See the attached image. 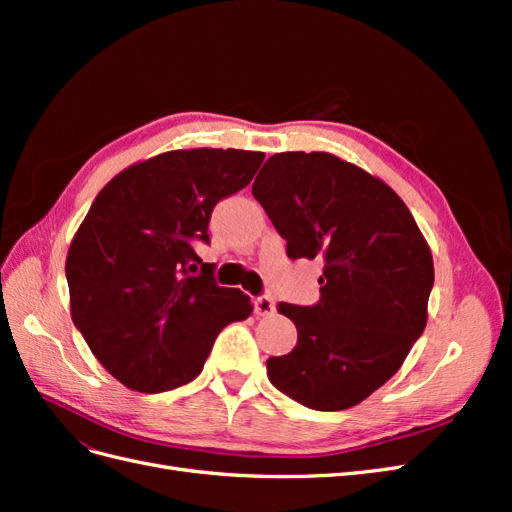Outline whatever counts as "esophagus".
Segmentation results:
<instances>
[{
  "label": "esophagus",
  "instance_id": "esophagus-1",
  "mask_svg": "<svg viewBox=\"0 0 512 512\" xmlns=\"http://www.w3.org/2000/svg\"><path fill=\"white\" fill-rule=\"evenodd\" d=\"M256 316H271L275 312V303L271 297H256L254 299Z\"/></svg>",
  "mask_w": 512,
  "mask_h": 512
}]
</instances>
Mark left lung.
I'll return each mask as SVG.
<instances>
[{"mask_svg":"<svg viewBox=\"0 0 512 512\" xmlns=\"http://www.w3.org/2000/svg\"><path fill=\"white\" fill-rule=\"evenodd\" d=\"M252 194L288 258L324 260L316 305H277L299 337L267 361L271 384L312 410L361 404L425 331L433 288L425 237L389 185L331 153H275Z\"/></svg>","mask_w":512,"mask_h":512,"instance_id":"1","label":"left lung"}]
</instances>
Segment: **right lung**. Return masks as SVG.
Returning a JSON list of instances; mask_svg holds the SVG:
<instances>
[{
    "label": "right lung",
    "instance_id": "obj_1",
    "mask_svg": "<svg viewBox=\"0 0 512 512\" xmlns=\"http://www.w3.org/2000/svg\"><path fill=\"white\" fill-rule=\"evenodd\" d=\"M262 160L243 149L160 153L121 170L91 203L66 258L70 314L128 389L192 382L226 324L252 314L247 294L215 284L194 243H209L213 207L243 190Z\"/></svg>",
    "mask_w": 512,
    "mask_h": 512
}]
</instances>
